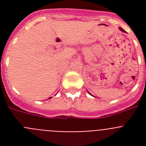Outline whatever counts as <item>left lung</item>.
Returning a JSON list of instances; mask_svg holds the SVG:
<instances>
[{
	"mask_svg": "<svg viewBox=\"0 0 146 146\" xmlns=\"http://www.w3.org/2000/svg\"><path fill=\"white\" fill-rule=\"evenodd\" d=\"M120 30H121V31H123V32H125V31H124V30L123 29V28H120ZM89 94H90V93H89Z\"/></svg>",
	"mask_w": 146,
	"mask_h": 146,
	"instance_id": "1",
	"label": "left lung"
}]
</instances>
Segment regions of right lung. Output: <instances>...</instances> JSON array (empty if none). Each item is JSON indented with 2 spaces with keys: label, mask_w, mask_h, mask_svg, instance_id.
<instances>
[{
  "label": "right lung",
  "mask_w": 146,
  "mask_h": 146,
  "mask_svg": "<svg viewBox=\"0 0 146 146\" xmlns=\"http://www.w3.org/2000/svg\"><path fill=\"white\" fill-rule=\"evenodd\" d=\"M49 99H50V98H49Z\"/></svg>",
  "instance_id": "add662e5"
}]
</instances>
